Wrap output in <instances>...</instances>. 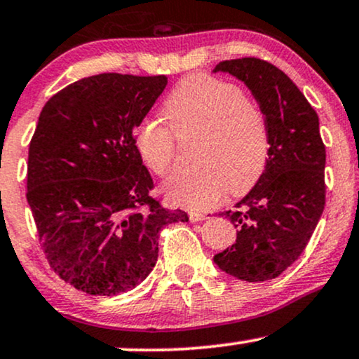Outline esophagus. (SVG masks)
Listing matches in <instances>:
<instances>
[{"label": "esophagus", "mask_w": 359, "mask_h": 359, "mask_svg": "<svg viewBox=\"0 0 359 359\" xmlns=\"http://www.w3.org/2000/svg\"><path fill=\"white\" fill-rule=\"evenodd\" d=\"M189 219H190V222H202V220L207 219V215H205V213H201V212H190Z\"/></svg>", "instance_id": "34e87169"}]
</instances>
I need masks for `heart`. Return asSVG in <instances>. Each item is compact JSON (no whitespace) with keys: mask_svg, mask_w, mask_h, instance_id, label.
I'll return each instance as SVG.
<instances>
[{"mask_svg":"<svg viewBox=\"0 0 359 359\" xmlns=\"http://www.w3.org/2000/svg\"><path fill=\"white\" fill-rule=\"evenodd\" d=\"M167 128L140 122L135 147L154 174L164 177L174 165L179 140L195 137L194 162L167 180L164 194L172 203L195 210L220 202L225 189L243 195L255 187L270 157V129L257 99L238 86L210 74H192L172 89L162 106Z\"/></svg>","mask_w":359,"mask_h":359,"instance_id":"heart-1","label":"heart"}]
</instances>
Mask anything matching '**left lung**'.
I'll list each match as a JSON object with an SVG mask.
<instances>
[{
	"label": "left lung",
	"instance_id": "obj_1",
	"mask_svg": "<svg viewBox=\"0 0 359 359\" xmlns=\"http://www.w3.org/2000/svg\"><path fill=\"white\" fill-rule=\"evenodd\" d=\"M243 81L269 121L270 157L255 187L224 212L237 229L213 262L245 281L283 273L310 242L325 208L326 151L318 114L283 71L258 57L222 61L213 72Z\"/></svg>",
	"mask_w": 359,
	"mask_h": 359
}]
</instances>
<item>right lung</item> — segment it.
Here are the masks:
<instances>
[{
  "label": "right lung",
  "instance_id": "add662e5",
  "mask_svg": "<svg viewBox=\"0 0 359 359\" xmlns=\"http://www.w3.org/2000/svg\"><path fill=\"white\" fill-rule=\"evenodd\" d=\"M165 76L104 72L49 99L29 142L28 192L49 265L88 294L129 292L147 278L165 225L189 222L151 197L135 147Z\"/></svg>",
  "mask_w": 359,
  "mask_h": 359
}]
</instances>
